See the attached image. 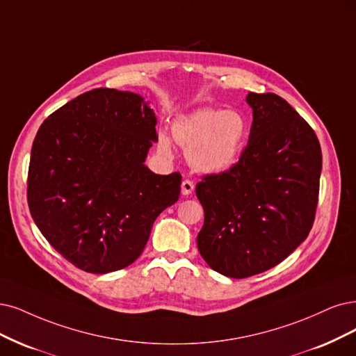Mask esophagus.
Instances as JSON below:
<instances>
[{
    "instance_id": "obj_1",
    "label": "esophagus",
    "mask_w": 356,
    "mask_h": 356,
    "mask_svg": "<svg viewBox=\"0 0 356 356\" xmlns=\"http://www.w3.org/2000/svg\"><path fill=\"white\" fill-rule=\"evenodd\" d=\"M193 189H195V185H193L192 180L186 179V180L181 181V193L183 195H191L193 192Z\"/></svg>"
}]
</instances>
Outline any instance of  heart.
Returning a JSON list of instances; mask_svg holds the SVG:
<instances>
[{
	"mask_svg": "<svg viewBox=\"0 0 356 356\" xmlns=\"http://www.w3.org/2000/svg\"><path fill=\"white\" fill-rule=\"evenodd\" d=\"M248 123L234 110L202 108L175 123L173 136L188 149L189 163L202 173H221L229 170L241 152ZM160 149L170 154V139L160 136Z\"/></svg>",
	"mask_w": 356,
	"mask_h": 356,
	"instance_id": "heart-1",
	"label": "heart"
}]
</instances>
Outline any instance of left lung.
<instances>
[{
  "mask_svg": "<svg viewBox=\"0 0 356 356\" xmlns=\"http://www.w3.org/2000/svg\"><path fill=\"white\" fill-rule=\"evenodd\" d=\"M246 102L254 120L239 161L196 185L200 254L232 279L275 267L307 239L323 163L315 131L282 97L249 92Z\"/></svg>",
  "mask_w": 356,
  "mask_h": 356,
  "instance_id": "1",
  "label": "left lung"
}]
</instances>
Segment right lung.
Masks as SVG:
<instances>
[{
  "label": "right lung",
  "mask_w": 356,
  "mask_h": 356,
  "mask_svg": "<svg viewBox=\"0 0 356 356\" xmlns=\"http://www.w3.org/2000/svg\"><path fill=\"white\" fill-rule=\"evenodd\" d=\"M143 98L98 88L52 113L35 136L28 204L49 245L79 270L105 274L136 261L155 218L180 195L179 171L143 164L156 140Z\"/></svg>",
  "instance_id": "1"
}]
</instances>
